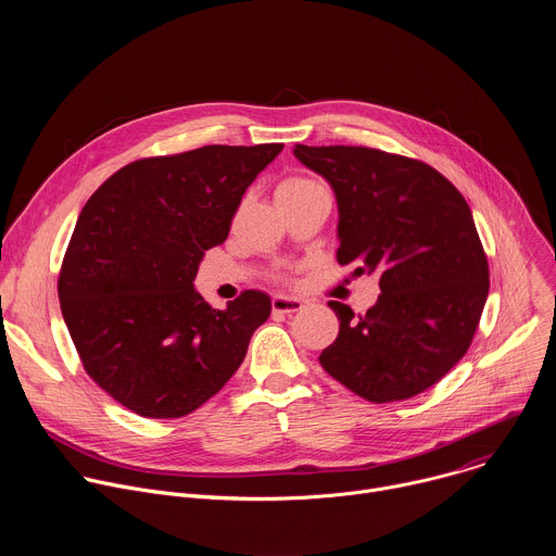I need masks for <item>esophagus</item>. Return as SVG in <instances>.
I'll use <instances>...</instances> for the list:
<instances>
[{"mask_svg":"<svg viewBox=\"0 0 556 556\" xmlns=\"http://www.w3.org/2000/svg\"><path fill=\"white\" fill-rule=\"evenodd\" d=\"M303 307V301L296 296H286V294H275L273 296V312L279 314H292Z\"/></svg>","mask_w":556,"mask_h":556,"instance_id":"obj_1","label":"esophagus"}]
</instances>
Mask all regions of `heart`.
Returning a JSON list of instances; mask_svg holds the SVG:
<instances>
[{
	"mask_svg": "<svg viewBox=\"0 0 556 556\" xmlns=\"http://www.w3.org/2000/svg\"><path fill=\"white\" fill-rule=\"evenodd\" d=\"M312 187H319L314 180L309 178H301V176H292V178H286L279 187H277V193H301V191H307Z\"/></svg>",
	"mask_w": 556,
	"mask_h": 556,
	"instance_id": "1",
	"label": "heart"
}]
</instances>
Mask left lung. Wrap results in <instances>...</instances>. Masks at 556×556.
<instances>
[{
  "mask_svg": "<svg viewBox=\"0 0 556 556\" xmlns=\"http://www.w3.org/2000/svg\"><path fill=\"white\" fill-rule=\"evenodd\" d=\"M339 206V264L378 275L380 296L354 316L319 363L369 403L407 401L468 350L489 296V262L462 193L433 167L369 147L294 144Z\"/></svg>",
  "mask_w": 556,
  "mask_h": 556,
  "instance_id": "left-lung-1",
  "label": "left lung"
}]
</instances>
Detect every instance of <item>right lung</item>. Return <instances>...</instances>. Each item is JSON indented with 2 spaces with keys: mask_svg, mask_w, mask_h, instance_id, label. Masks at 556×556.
Returning <instances> with one entry per match:
<instances>
[{
  "mask_svg": "<svg viewBox=\"0 0 556 556\" xmlns=\"http://www.w3.org/2000/svg\"><path fill=\"white\" fill-rule=\"evenodd\" d=\"M281 149L206 144L142 157L78 215L59 275L63 321L92 380L134 414L182 418L202 407L270 316L262 290L215 309L193 279Z\"/></svg>",
  "mask_w": 556,
  "mask_h": 556,
  "instance_id": "right-lung-1",
  "label": "right lung"
}]
</instances>
